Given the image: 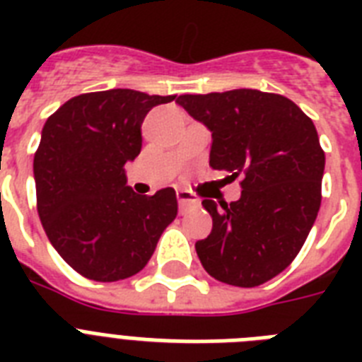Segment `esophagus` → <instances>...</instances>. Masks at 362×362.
Segmentation results:
<instances>
[{"instance_id":"obj_1","label":"esophagus","mask_w":362,"mask_h":362,"mask_svg":"<svg viewBox=\"0 0 362 362\" xmlns=\"http://www.w3.org/2000/svg\"><path fill=\"white\" fill-rule=\"evenodd\" d=\"M176 197H178V204H180L182 212L187 209H192V206H195V204H199V199L193 197L189 192H184V189H180V192L176 193Z\"/></svg>"}]
</instances>
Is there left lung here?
<instances>
[{
	"label": "left lung",
	"mask_w": 362,
	"mask_h": 362,
	"mask_svg": "<svg viewBox=\"0 0 362 362\" xmlns=\"http://www.w3.org/2000/svg\"><path fill=\"white\" fill-rule=\"evenodd\" d=\"M176 103L212 133L210 167L242 176L238 201H203L212 233L195 242L199 259L223 284L261 286L297 257L320 212L325 152L314 122L291 99L246 88Z\"/></svg>",
	"instance_id": "left-lung-1"
}]
</instances>
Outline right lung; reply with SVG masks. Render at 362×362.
<instances>
[{"instance_id": "right-lung-1", "label": "right lung", "mask_w": 362, "mask_h": 362, "mask_svg": "<svg viewBox=\"0 0 362 362\" xmlns=\"http://www.w3.org/2000/svg\"><path fill=\"white\" fill-rule=\"evenodd\" d=\"M173 99L124 88L82 93L42 127L33 158L37 212L50 244L84 278L136 274L176 218L173 187L136 195L124 169L141 153L148 112Z\"/></svg>"}]
</instances>
